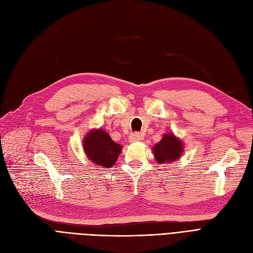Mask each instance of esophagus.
<instances>
[{
    "instance_id": "esophagus-1",
    "label": "esophagus",
    "mask_w": 253,
    "mask_h": 253,
    "mask_svg": "<svg viewBox=\"0 0 253 253\" xmlns=\"http://www.w3.org/2000/svg\"><path fill=\"white\" fill-rule=\"evenodd\" d=\"M141 138H142V135L137 133V132H135V133H132L131 135L129 136V142L130 143H135V142L141 141Z\"/></svg>"
}]
</instances>
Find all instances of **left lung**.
I'll return each mask as SVG.
<instances>
[{"mask_svg": "<svg viewBox=\"0 0 253 253\" xmlns=\"http://www.w3.org/2000/svg\"><path fill=\"white\" fill-rule=\"evenodd\" d=\"M183 142L173 132L163 135L161 142L153 146V154L157 164H170L180 160L183 153Z\"/></svg>", "mask_w": 253, "mask_h": 253, "instance_id": "left-lung-1", "label": "left lung"}]
</instances>
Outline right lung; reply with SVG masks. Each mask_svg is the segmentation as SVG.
Masks as SVG:
<instances>
[{
	"instance_id": "obj_1",
	"label": "right lung",
	"mask_w": 253,
	"mask_h": 253,
	"mask_svg": "<svg viewBox=\"0 0 253 253\" xmlns=\"http://www.w3.org/2000/svg\"><path fill=\"white\" fill-rule=\"evenodd\" d=\"M122 148L102 128L91 129L83 138V150L86 157L103 169L111 168L116 164Z\"/></svg>"
}]
</instances>
